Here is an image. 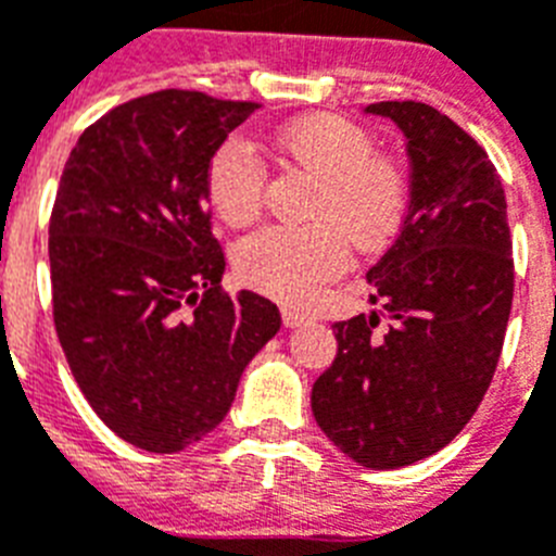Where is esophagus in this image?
<instances>
[{
	"instance_id": "1",
	"label": "esophagus",
	"mask_w": 556,
	"mask_h": 556,
	"mask_svg": "<svg viewBox=\"0 0 556 556\" xmlns=\"http://www.w3.org/2000/svg\"><path fill=\"white\" fill-rule=\"evenodd\" d=\"M308 323H314L312 314L298 312V308H283V326L287 328H301V326H308Z\"/></svg>"
}]
</instances>
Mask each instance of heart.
I'll return each instance as SVG.
<instances>
[{
	"instance_id": "1",
	"label": "heart",
	"mask_w": 556,
	"mask_h": 556,
	"mask_svg": "<svg viewBox=\"0 0 556 556\" xmlns=\"http://www.w3.org/2000/svg\"><path fill=\"white\" fill-rule=\"evenodd\" d=\"M273 150L317 180L308 217L320 223L255 230L239 242L233 264L239 278L258 292L278 301H306L345 267L348 239L370 250L395 233L409 194L406 172L387 155H372L370 132L339 116L292 122L275 136ZM264 184V164L242 141L225 144L211 161V203L233 228L262 211Z\"/></svg>"
}]
</instances>
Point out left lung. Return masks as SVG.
<instances>
[{"instance_id": "1", "label": "left lung", "mask_w": 556, "mask_h": 556, "mask_svg": "<svg viewBox=\"0 0 556 556\" xmlns=\"http://www.w3.org/2000/svg\"><path fill=\"white\" fill-rule=\"evenodd\" d=\"M365 113L404 132L409 208L367 269L378 308L333 326L312 412L342 454L392 470L445 448L479 409L513 308V242L495 166L456 122L424 102Z\"/></svg>"}]
</instances>
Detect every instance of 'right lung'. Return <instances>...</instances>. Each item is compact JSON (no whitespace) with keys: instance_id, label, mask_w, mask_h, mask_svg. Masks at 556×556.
<instances>
[{"instance_id":"add662e5","label":"right lung","mask_w":556,"mask_h":556,"mask_svg":"<svg viewBox=\"0 0 556 556\" xmlns=\"http://www.w3.org/2000/svg\"><path fill=\"white\" fill-rule=\"evenodd\" d=\"M255 108L178 88L139 97L88 127L61 175L49 219L58 339L102 424L150 454L217 429L281 328L267 298L219 289L208 223L211 159Z\"/></svg>"}]
</instances>
